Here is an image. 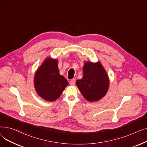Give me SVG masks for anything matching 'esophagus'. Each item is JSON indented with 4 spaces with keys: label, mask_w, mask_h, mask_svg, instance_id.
I'll use <instances>...</instances> for the list:
<instances>
[{
    "label": "esophagus",
    "mask_w": 147,
    "mask_h": 147,
    "mask_svg": "<svg viewBox=\"0 0 147 147\" xmlns=\"http://www.w3.org/2000/svg\"><path fill=\"white\" fill-rule=\"evenodd\" d=\"M75 82H76V80L74 79H72L70 80V82H69V84L71 86H74L75 84Z\"/></svg>",
    "instance_id": "obj_1"
}]
</instances>
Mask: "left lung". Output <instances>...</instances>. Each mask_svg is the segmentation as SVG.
<instances>
[{
    "label": "left lung",
    "instance_id": "8db88e82",
    "mask_svg": "<svg viewBox=\"0 0 147 147\" xmlns=\"http://www.w3.org/2000/svg\"><path fill=\"white\" fill-rule=\"evenodd\" d=\"M76 84L87 101L97 102L106 95L110 87V79L101 62L89 61L84 63L83 78L77 80Z\"/></svg>",
    "mask_w": 147,
    "mask_h": 147
}]
</instances>
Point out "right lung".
Masks as SVG:
<instances>
[{
    "mask_svg": "<svg viewBox=\"0 0 147 147\" xmlns=\"http://www.w3.org/2000/svg\"><path fill=\"white\" fill-rule=\"evenodd\" d=\"M58 60L46 58L34 76V87L37 94L43 99L52 102L59 98L68 82L59 74Z\"/></svg>",
    "mask_w": 147,
    "mask_h": 147,
    "instance_id": "right-lung-1",
    "label": "right lung"
}]
</instances>
